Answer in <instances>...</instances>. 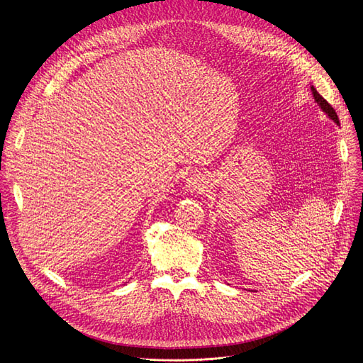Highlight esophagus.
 Returning a JSON list of instances; mask_svg holds the SVG:
<instances>
[{
    "label": "esophagus",
    "mask_w": 363,
    "mask_h": 363,
    "mask_svg": "<svg viewBox=\"0 0 363 363\" xmlns=\"http://www.w3.org/2000/svg\"><path fill=\"white\" fill-rule=\"evenodd\" d=\"M185 186H186V189H188L189 193L201 194L203 191H206V188L208 185H207V181H206V178L203 175L194 174V175H191V177L186 179V185Z\"/></svg>",
    "instance_id": "1"
}]
</instances>
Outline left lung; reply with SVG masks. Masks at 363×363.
<instances>
[{
    "mask_svg": "<svg viewBox=\"0 0 363 363\" xmlns=\"http://www.w3.org/2000/svg\"><path fill=\"white\" fill-rule=\"evenodd\" d=\"M312 94H313V97H315V100H316V103L320 106V108L325 111L328 116L337 123V125H340V121H338V116H337V113H335V110L333 108V106L322 97V95L312 86Z\"/></svg>",
    "mask_w": 363,
    "mask_h": 363,
    "instance_id": "8db88e82",
    "label": "left lung"
}]
</instances>
